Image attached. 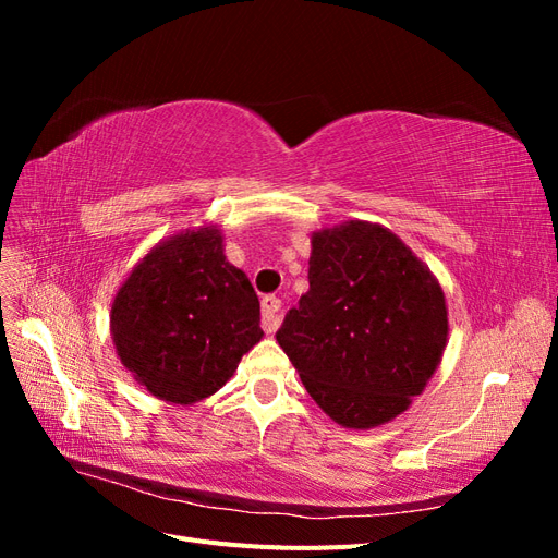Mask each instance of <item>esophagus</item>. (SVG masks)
<instances>
[{
    "instance_id": "34e87169",
    "label": "esophagus",
    "mask_w": 558,
    "mask_h": 558,
    "mask_svg": "<svg viewBox=\"0 0 558 558\" xmlns=\"http://www.w3.org/2000/svg\"><path fill=\"white\" fill-rule=\"evenodd\" d=\"M260 310H263V330L265 332H277L281 318H279V310H281V300L275 295H267L260 302Z\"/></svg>"
}]
</instances>
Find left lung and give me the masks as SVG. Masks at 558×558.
<instances>
[{"label": "left lung", "mask_w": 558, "mask_h": 558, "mask_svg": "<svg viewBox=\"0 0 558 558\" xmlns=\"http://www.w3.org/2000/svg\"><path fill=\"white\" fill-rule=\"evenodd\" d=\"M449 335L440 281L388 228L347 221L312 234L310 291L277 342L335 424L384 426L424 393Z\"/></svg>", "instance_id": "1"}]
</instances>
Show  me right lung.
I'll return each instance as SVG.
<instances>
[{
	"label": "right lung",
	"mask_w": 558,
	"mask_h": 558,
	"mask_svg": "<svg viewBox=\"0 0 558 558\" xmlns=\"http://www.w3.org/2000/svg\"><path fill=\"white\" fill-rule=\"evenodd\" d=\"M118 359L150 396L189 408L214 396L260 342V302L205 223L158 242L111 302Z\"/></svg>",
	"instance_id": "1"
}]
</instances>
